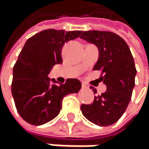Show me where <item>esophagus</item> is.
Returning a JSON list of instances; mask_svg holds the SVG:
<instances>
[{
  "label": "esophagus",
  "instance_id": "1",
  "mask_svg": "<svg viewBox=\"0 0 149 149\" xmlns=\"http://www.w3.org/2000/svg\"><path fill=\"white\" fill-rule=\"evenodd\" d=\"M88 88V86L85 83H82V88Z\"/></svg>",
  "mask_w": 149,
  "mask_h": 149
}]
</instances>
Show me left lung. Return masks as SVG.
Listing matches in <instances>:
<instances>
[{
    "mask_svg": "<svg viewBox=\"0 0 149 149\" xmlns=\"http://www.w3.org/2000/svg\"><path fill=\"white\" fill-rule=\"evenodd\" d=\"M80 38L94 44L99 51L94 70H102L106 91L95 96L90 104H82L83 115L99 126H109L123 116L130 101L137 74L134 60L124 40L109 31L89 30ZM94 94L96 89L91 88Z\"/></svg>",
    "mask_w": 149,
    "mask_h": 149,
    "instance_id": "1",
    "label": "left lung"
}]
</instances>
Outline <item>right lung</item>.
I'll return each instance as SVG.
<instances>
[{"mask_svg": "<svg viewBox=\"0 0 149 149\" xmlns=\"http://www.w3.org/2000/svg\"><path fill=\"white\" fill-rule=\"evenodd\" d=\"M82 31L43 30L27 39L13 67L11 93L23 120L32 125H42L54 119L61 109L63 97L78 93L81 83L68 79L57 85L48 74L55 64L62 63L61 49ZM50 81L54 84L51 85Z\"/></svg>", "mask_w": 149, "mask_h": 149, "instance_id": "obj_1", "label": "right lung"}]
</instances>
